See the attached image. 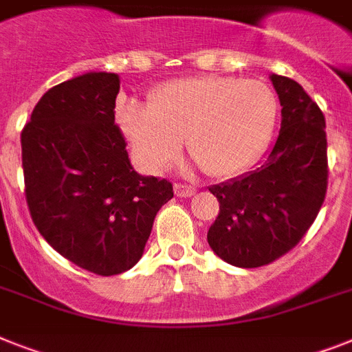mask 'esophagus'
Instances as JSON below:
<instances>
[{"label":"esophagus","instance_id":"obj_1","mask_svg":"<svg viewBox=\"0 0 352 352\" xmlns=\"http://www.w3.org/2000/svg\"><path fill=\"white\" fill-rule=\"evenodd\" d=\"M196 192L192 185H185V183H174V194L178 197H190Z\"/></svg>","mask_w":352,"mask_h":352}]
</instances>
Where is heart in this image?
I'll return each mask as SVG.
<instances>
[{"mask_svg":"<svg viewBox=\"0 0 352 352\" xmlns=\"http://www.w3.org/2000/svg\"><path fill=\"white\" fill-rule=\"evenodd\" d=\"M277 100L259 80L197 77L151 93L149 107L124 104L118 122L138 160L162 169L187 138L190 158L214 178H230L263 153L274 131Z\"/></svg>","mask_w":352,"mask_h":352,"instance_id":"1","label":"heart"}]
</instances>
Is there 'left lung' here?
I'll return each instance as SVG.
<instances>
[{"mask_svg":"<svg viewBox=\"0 0 352 352\" xmlns=\"http://www.w3.org/2000/svg\"><path fill=\"white\" fill-rule=\"evenodd\" d=\"M280 100V131L263 164L212 185L219 214L208 228L214 254L239 268H259L300 243L327 192L326 118L298 82L272 75Z\"/></svg>","mask_w":352,"mask_h":352,"instance_id":"obj_1","label":"left lung"}]
</instances>
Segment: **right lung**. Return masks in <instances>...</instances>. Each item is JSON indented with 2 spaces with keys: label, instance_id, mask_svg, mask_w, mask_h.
Wrapping results in <instances>:
<instances>
[{
  "label": "right lung",
  "instance_id": "1",
  "mask_svg": "<svg viewBox=\"0 0 352 352\" xmlns=\"http://www.w3.org/2000/svg\"><path fill=\"white\" fill-rule=\"evenodd\" d=\"M117 74L91 72L41 97L21 131L32 221L63 257L95 275L133 268L173 183L131 167L115 124Z\"/></svg>",
  "mask_w": 352,
  "mask_h": 352
}]
</instances>
